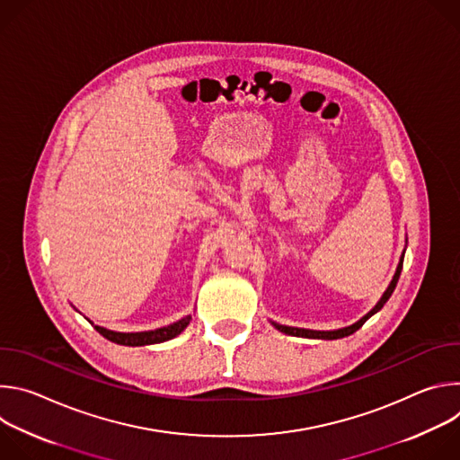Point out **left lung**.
<instances>
[{"label":"left lung","mask_w":460,"mask_h":460,"mask_svg":"<svg viewBox=\"0 0 460 460\" xmlns=\"http://www.w3.org/2000/svg\"><path fill=\"white\" fill-rule=\"evenodd\" d=\"M402 261H404V254H402V258H401V261H399V268H397L395 277H393L389 288L385 289V293L382 295V298L378 300V304H376L366 316H362L358 322H355L353 325H348V327H344V330H337V332H311V330H300V327H289V325H280V323H275V327H277L279 332H282V333H286V335L305 337V339H327V341H333V339H344V337H348V335H353L357 330H360V327L364 325V322H366L369 316H373L376 311H380V309L384 307V304L389 300L391 293L395 291L397 282H399V277H401V271H402Z\"/></svg>","instance_id":"obj_1"}]
</instances>
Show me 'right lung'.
Listing matches in <instances>:
<instances>
[{"label":"right lung","mask_w":460,"mask_h":460,"mask_svg":"<svg viewBox=\"0 0 460 460\" xmlns=\"http://www.w3.org/2000/svg\"><path fill=\"white\" fill-rule=\"evenodd\" d=\"M190 316H185L167 327H160V330L155 332H144V333H116V332H109L103 330V327L96 325V332L105 337L107 341L114 342V344H121V346H149V344H158V342H165L174 339L176 335H180L185 327L189 325Z\"/></svg>","instance_id":"add662e5"}]
</instances>
